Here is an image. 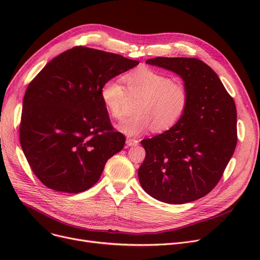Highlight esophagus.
I'll list each match as a JSON object with an SVG mask.
<instances>
[{
  "label": "esophagus",
  "instance_id": "1",
  "mask_svg": "<svg viewBox=\"0 0 260 260\" xmlns=\"http://www.w3.org/2000/svg\"><path fill=\"white\" fill-rule=\"evenodd\" d=\"M138 143H139V141L137 139L131 138V137L126 138V145L127 146H136V145H138Z\"/></svg>",
  "mask_w": 260,
  "mask_h": 260
}]
</instances>
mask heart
<instances>
[{
  "label": "heart",
  "instance_id": "heart-1",
  "mask_svg": "<svg viewBox=\"0 0 260 260\" xmlns=\"http://www.w3.org/2000/svg\"><path fill=\"white\" fill-rule=\"evenodd\" d=\"M123 80L126 89L119 79H109L100 90L105 109L115 119L122 116L127 93L140 97L135 109L137 114L118 123L117 128L121 133L139 136L154 128L156 132H166L184 115L189 101L188 90L168 75L140 67L128 73Z\"/></svg>",
  "mask_w": 260,
  "mask_h": 260
}]
</instances>
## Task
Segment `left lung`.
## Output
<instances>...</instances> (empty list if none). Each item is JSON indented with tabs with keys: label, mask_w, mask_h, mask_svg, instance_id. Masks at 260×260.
<instances>
[{
	"label": "left lung",
	"mask_w": 260,
	"mask_h": 260,
	"mask_svg": "<svg viewBox=\"0 0 260 260\" xmlns=\"http://www.w3.org/2000/svg\"><path fill=\"white\" fill-rule=\"evenodd\" d=\"M145 62L178 75L189 101L175 126L141 141L146 156L138 170L140 184L162 202L197 200L216 186L234 154L235 102L219 77L201 60L157 57Z\"/></svg>",
	"instance_id": "obj_1"
}]
</instances>
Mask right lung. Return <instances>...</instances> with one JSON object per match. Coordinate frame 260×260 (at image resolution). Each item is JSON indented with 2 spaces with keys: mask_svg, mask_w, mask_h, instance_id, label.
Returning <instances> with one entry per match:
<instances>
[{
  "mask_svg": "<svg viewBox=\"0 0 260 260\" xmlns=\"http://www.w3.org/2000/svg\"><path fill=\"white\" fill-rule=\"evenodd\" d=\"M138 64L78 46L48 62L30 82L23 99L20 142L44 185L77 194L99 180L106 161L125 143L111 124L101 87Z\"/></svg>",
  "mask_w": 260,
  "mask_h": 260,
  "instance_id": "right-lung-1",
  "label": "right lung"
}]
</instances>
